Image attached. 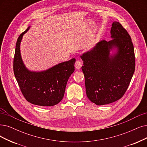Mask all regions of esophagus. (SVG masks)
<instances>
[{
  "label": "esophagus",
  "mask_w": 147,
  "mask_h": 147,
  "mask_svg": "<svg viewBox=\"0 0 147 147\" xmlns=\"http://www.w3.org/2000/svg\"><path fill=\"white\" fill-rule=\"evenodd\" d=\"M75 66L76 69H80L81 67V66H82V63H81V61L80 60H77V61H76V62H75Z\"/></svg>",
  "instance_id": "esophagus-1"
}]
</instances>
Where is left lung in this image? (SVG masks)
Masks as SVG:
<instances>
[{"label": "left lung", "instance_id": "8db88e82", "mask_svg": "<svg viewBox=\"0 0 147 147\" xmlns=\"http://www.w3.org/2000/svg\"><path fill=\"white\" fill-rule=\"evenodd\" d=\"M109 42L102 40L82 54L86 95L98 105L113 102L124 95L135 69L134 50L127 31L114 22Z\"/></svg>", "mask_w": 147, "mask_h": 147}]
</instances>
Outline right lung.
<instances>
[{"label":"right lung","mask_w":147,"mask_h":147,"mask_svg":"<svg viewBox=\"0 0 147 147\" xmlns=\"http://www.w3.org/2000/svg\"><path fill=\"white\" fill-rule=\"evenodd\" d=\"M29 26L17 39L13 69L21 92L26 100L40 106H53L63 98L68 79L75 70V58L58 63L43 71H31L22 60L20 43Z\"/></svg>","instance_id":"1"}]
</instances>
